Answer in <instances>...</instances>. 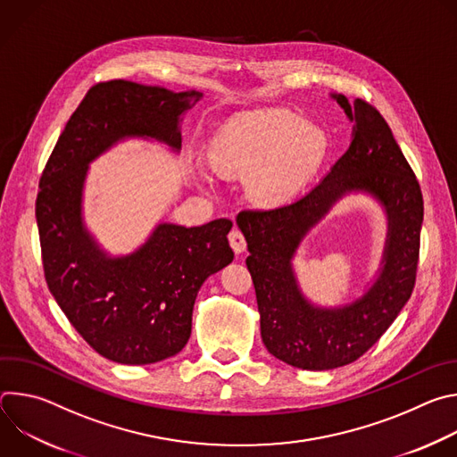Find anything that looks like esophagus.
<instances>
[{"label": "esophagus", "instance_id": "obj_1", "mask_svg": "<svg viewBox=\"0 0 457 457\" xmlns=\"http://www.w3.org/2000/svg\"><path fill=\"white\" fill-rule=\"evenodd\" d=\"M228 238H229V244H231V247H233V251H235L237 254H240V253L245 251V238H244V235H242V231H240L238 228H233V229L229 231Z\"/></svg>", "mask_w": 457, "mask_h": 457}]
</instances>
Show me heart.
I'll list each match as a JSON object with an SVG mask.
<instances>
[{"label":"heart","mask_w":457,"mask_h":457,"mask_svg":"<svg viewBox=\"0 0 457 457\" xmlns=\"http://www.w3.org/2000/svg\"><path fill=\"white\" fill-rule=\"evenodd\" d=\"M325 154L316 126L284 110L229 124L212 145V164L224 175H244L249 197L266 208L287 203Z\"/></svg>","instance_id":"b5f03b06"}]
</instances>
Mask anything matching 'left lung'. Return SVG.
Masks as SVG:
<instances>
[{
	"label": "left lung",
	"instance_id": "obj_1",
	"mask_svg": "<svg viewBox=\"0 0 457 457\" xmlns=\"http://www.w3.org/2000/svg\"><path fill=\"white\" fill-rule=\"evenodd\" d=\"M331 97L354 124L349 150L295 203L237 215L247 242L245 264L254 284L262 342L275 358L305 370L353 363L390 328L414 289L423 222L420 184L385 119L361 99ZM351 192L369 194L386 213L382 262L363 295L323 308L303 295L292 258L306 233Z\"/></svg>",
	"mask_w": 457,
	"mask_h": 457
}]
</instances>
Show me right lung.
<instances>
[{"label":"right lung","mask_w":457,"mask_h":457,"mask_svg":"<svg viewBox=\"0 0 457 457\" xmlns=\"http://www.w3.org/2000/svg\"><path fill=\"white\" fill-rule=\"evenodd\" d=\"M201 97L124 79L92 87L39 180L36 219L48 289L87 344L115 363H155L184 349L199 289L233 262V222H159L137 249L113 256L85 224L88 168L126 139L179 154L182 117Z\"/></svg>","instance_id":"right-lung-1"}]
</instances>
